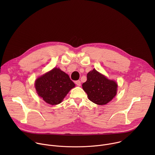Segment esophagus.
<instances>
[{
	"instance_id": "esophagus-1",
	"label": "esophagus",
	"mask_w": 155,
	"mask_h": 155,
	"mask_svg": "<svg viewBox=\"0 0 155 155\" xmlns=\"http://www.w3.org/2000/svg\"><path fill=\"white\" fill-rule=\"evenodd\" d=\"M75 83L77 86H80L81 85V82H80V80L75 81Z\"/></svg>"
}]
</instances>
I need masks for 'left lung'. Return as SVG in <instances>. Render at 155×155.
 I'll return each mask as SVG.
<instances>
[{
	"label": "left lung",
	"instance_id": "8db88e82",
	"mask_svg": "<svg viewBox=\"0 0 155 155\" xmlns=\"http://www.w3.org/2000/svg\"><path fill=\"white\" fill-rule=\"evenodd\" d=\"M118 84L109 80L95 69L87 74V80L82 84L88 99L97 105H103L111 101L117 95Z\"/></svg>",
	"mask_w": 155,
	"mask_h": 155
}]
</instances>
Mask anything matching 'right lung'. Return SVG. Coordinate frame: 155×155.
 <instances>
[{"instance_id": "obj_1", "label": "right lung", "mask_w": 155, "mask_h": 155, "mask_svg": "<svg viewBox=\"0 0 155 155\" xmlns=\"http://www.w3.org/2000/svg\"><path fill=\"white\" fill-rule=\"evenodd\" d=\"M75 86L69 76L56 68L39 77L35 81L38 96L52 105L60 104Z\"/></svg>"}]
</instances>
